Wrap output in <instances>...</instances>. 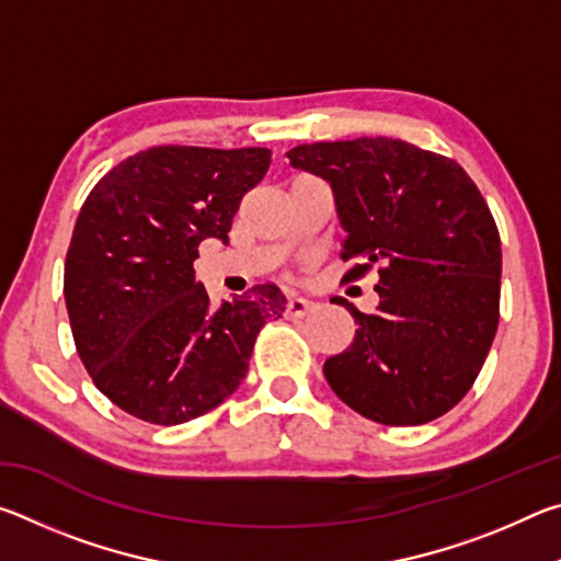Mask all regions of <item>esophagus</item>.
Segmentation results:
<instances>
[{
	"mask_svg": "<svg viewBox=\"0 0 561 561\" xmlns=\"http://www.w3.org/2000/svg\"><path fill=\"white\" fill-rule=\"evenodd\" d=\"M311 307H314V304H311L309 299L297 297V294H294V297H289V301H287V314L291 319H301L304 314H309Z\"/></svg>",
	"mask_w": 561,
	"mask_h": 561,
	"instance_id": "obj_1",
	"label": "esophagus"
}]
</instances>
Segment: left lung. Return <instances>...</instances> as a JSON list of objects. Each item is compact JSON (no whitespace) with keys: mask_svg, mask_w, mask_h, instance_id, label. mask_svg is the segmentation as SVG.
<instances>
[{"mask_svg":"<svg viewBox=\"0 0 561 561\" xmlns=\"http://www.w3.org/2000/svg\"><path fill=\"white\" fill-rule=\"evenodd\" d=\"M289 165L324 178L344 227L346 279L378 264L374 314L327 358L334 393L368 421L421 425L470 391L500 321V232L478 185L455 160L405 140L297 146Z\"/></svg>","mask_w":561,"mask_h":561,"instance_id":"1","label":"left lung"}]
</instances>
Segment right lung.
Segmentation results:
<instances>
[{"mask_svg":"<svg viewBox=\"0 0 561 561\" xmlns=\"http://www.w3.org/2000/svg\"><path fill=\"white\" fill-rule=\"evenodd\" d=\"M267 148L158 146L103 175L83 203L64 264L76 351L121 411L178 425L220 405L250 368L260 329L279 319L277 284L210 307L193 262L227 242Z\"/></svg>","mask_w":561,"mask_h":561,"instance_id":"add662e5","label":"right lung"}]
</instances>
